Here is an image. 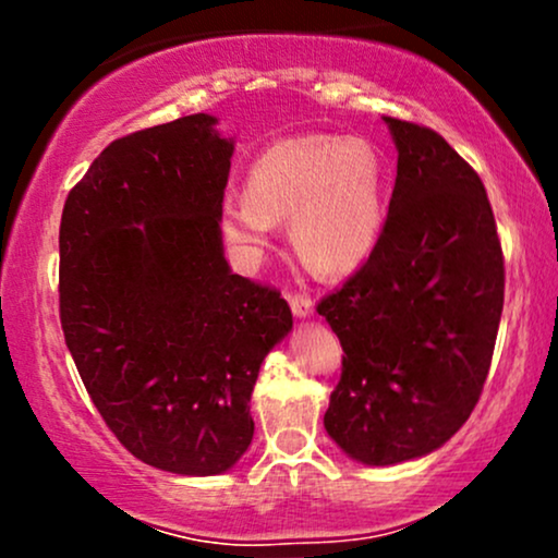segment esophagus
Here are the masks:
<instances>
[{
    "mask_svg": "<svg viewBox=\"0 0 558 558\" xmlns=\"http://www.w3.org/2000/svg\"><path fill=\"white\" fill-rule=\"evenodd\" d=\"M291 312L293 317H312L315 315V301L310 296H304V293H293L291 296Z\"/></svg>",
    "mask_w": 558,
    "mask_h": 558,
    "instance_id": "esophagus-1",
    "label": "esophagus"
}]
</instances>
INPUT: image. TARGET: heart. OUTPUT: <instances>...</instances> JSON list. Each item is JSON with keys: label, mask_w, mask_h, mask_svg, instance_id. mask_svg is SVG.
<instances>
[{"label": "heart", "mask_w": 558, "mask_h": 558, "mask_svg": "<svg viewBox=\"0 0 558 558\" xmlns=\"http://www.w3.org/2000/svg\"><path fill=\"white\" fill-rule=\"evenodd\" d=\"M246 191L222 202V235L233 246L257 252L275 220L291 217L299 257L323 275H345L367 262L383 235L388 165L373 141L310 133L262 151Z\"/></svg>", "instance_id": "obj_1"}]
</instances>
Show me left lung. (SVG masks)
Masks as SVG:
<instances>
[{"label": "left lung", "instance_id": "obj_1", "mask_svg": "<svg viewBox=\"0 0 558 558\" xmlns=\"http://www.w3.org/2000/svg\"><path fill=\"white\" fill-rule=\"evenodd\" d=\"M399 165L375 252L317 304L343 345L325 430L354 462L435 451L470 420L504 310V254L477 172L444 136L386 118Z\"/></svg>", "mask_w": 558, "mask_h": 558}]
</instances>
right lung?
Masks as SVG:
<instances>
[{"label": "right lung", "mask_w": 558, "mask_h": 558, "mask_svg": "<svg viewBox=\"0 0 558 558\" xmlns=\"http://www.w3.org/2000/svg\"><path fill=\"white\" fill-rule=\"evenodd\" d=\"M189 114L112 141L68 194L60 319L101 420L133 457L222 475L254 438L259 367L293 328L275 288L230 270L233 138Z\"/></svg>", "instance_id": "right-lung-1"}]
</instances>
